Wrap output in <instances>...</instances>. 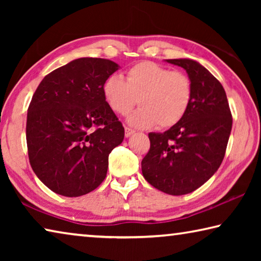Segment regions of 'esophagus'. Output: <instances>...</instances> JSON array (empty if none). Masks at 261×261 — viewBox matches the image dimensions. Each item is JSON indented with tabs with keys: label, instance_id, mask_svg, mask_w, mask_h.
I'll list each match as a JSON object with an SVG mask.
<instances>
[{
	"label": "esophagus",
	"instance_id": "34e87169",
	"mask_svg": "<svg viewBox=\"0 0 261 261\" xmlns=\"http://www.w3.org/2000/svg\"><path fill=\"white\" fill-rule=\"evenodd\" d=\"M134 132H135L134 129H131L129 126H125V137H130Z\"/></svg>",
	"mask_w": 261,
	"mask_h": 261
}]
</instances>
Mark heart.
I'll use <instances>...</instances> for the list:
<instances>
[{
    "label": "heart",
    "instance_id": "b5f03b06",
    "mask_svg": "<svg viewBox=\"0 0 261 261\" xmlns=\"http://www.w3.org/2000/svg\"><path fill=\"white\" fill-rule=\"evenodd\" d=\"M105 99L115 113L129 115L127 121L136 126L160 129L174 126L187 114L192 100L191 79L182 71L170 70L151 61L139 62L127 69L125 81L112 74L103 83Z\"/></svg>",
    "mask_w": 261,
    "mask_h": 261
}]
</instances>
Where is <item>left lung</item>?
Returning <instances> with one entry per match:
<instances>
[{
	"mask_svg": "<svg viewBox=\"0 0 261 261\" xmlns=\"http://www.w3.org/2000/svg\"><path fill=\"white\" fill-rule=\"evenodd\" d=\"M187 70L193 94L187 114L163 134H148L151 147L141 161L147 182L160 191L182 196L206 183L224 158L232 126L221 83L198 62L167 60Z\"/></svg>",
	"mask_w": 261,
	"mask_h": 261,
	"instance_id": "obj_1",
	"label": "left lung"
}]
</instances>
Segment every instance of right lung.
Segmentation results:
<instances>
[{
	"label": "right lung",
	"instance_id": "add662e5",
	"mask_svg": "<svg viewBox=\"0 0 261 261\" xmlns=\"http://www.w3.org/2000/svg\"><path fill=\"white\" fill-rule=\"evenodd\" d=\"M118 64L82 57L39 84L28 109L26 143L31 167L51 191L79 197L103 182L108 156L124 127L103 95Z\"/></svg>",
	"mask_w": 261,
	"mask_h": 261
}]
</instances>
